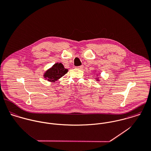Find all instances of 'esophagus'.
Segmentation results:
<instances>
[{
  "mask_svg": "<svg viewBox=\"0 0 151 151\" xmlns=\"http://www.w3.org/2000/svg\"><path fill=\"white\" fill-rule=\"evenodd\" d=\"M76 68H78V69H80V70H82L84 68V66L83 65H80V66H78V67H76Z\"/></svg>",
  "mask_w": 151,
  "mask_h": 151,
  "instance_id": "34e87169",
  "label": "esophagus"
}]
</instances>
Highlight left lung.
I'll return each instance as SVG.
<instances>
[{"instance_id":"obj_1","label":"left lung","mask_w":151,"mask_h":151,"mask_svg":"<svg viewBox=\"0 0 151 151\" xmlns=\"http://www.w3.org/2000/svg\"><path fill=\"white\" fill-rule=\"evenodd\" d=\"M93 71H94V72H95V73H96V72H97V70H94ZM99 74H97V76H96V78H95V79H96V80L97 81H100V80L99 79V77H99Z\"/></svg>"}]
</instances>
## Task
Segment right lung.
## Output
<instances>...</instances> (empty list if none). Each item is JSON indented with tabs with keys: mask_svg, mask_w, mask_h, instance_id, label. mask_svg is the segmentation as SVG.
<instances>
[{
	"mask_svg": "<svg viewBox=\"0 0 151 151\" xmlns=\"http://www.w3.org/2000/svg\"><path fill=\"white\" fill-rule=\"evenodd\" d=\"M68 70L65 68L61 63H56L43 74L44 78L51 83H55L64 76Z\"/></svg>",
	"mask_w": 151,
	"mask_h": 151,
	"instance_id": "1",
	"label": "right lung"
}]
</instances>
